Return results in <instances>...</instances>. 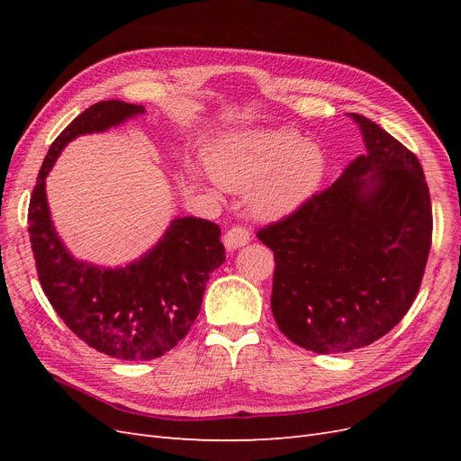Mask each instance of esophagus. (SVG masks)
<instances>
[{"instance_id": "34e87169", "label": "esophagus", "mask_w": 461, "mask_h": 461, "mask_svg": "<svg viewBox=\"0 0 461 461\" xmlns=\"http://www.w3.org/2000/svg\"><path fill=\"white\" fill-rule=\"evenodd\" d=\"M222 242H225V248L229 249V252H232V249H239L249 242V230L246 227L236 225L227 230Z\"/></svg>"}]
</instances>
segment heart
Returning a JSON list of instances; mask_svg holds the SVG:
<instances>
[{"label": "heart", "mask_w": 461, "mask_h": 461, "mask_svg": "<svg viewBox=\"0 0 461 461\" xmlns=\"http://www.w3.org/2000/svg\"><path fill=\"white\" fill-rule=\"evenodd\" d=\"M290 132H258L239 136L219 148L212 159L215 183L230 192L249 194L254 215L275 219L298 209L317 188L323 159Z\"/></svg>", "instance_id": "heart-1"}]
</instances>
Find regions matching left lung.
<instances>
[{
	"mask_svg": "<svg viewBox=\"0 0 461 461\" xmlns=\"http://www.w3.org/2000/svg\"><path fill=\"white\" fill-rule=\"evenodd\" d=\"M366 153L296 212L258 230L275 252L271 310L292 342L344 354L394 329L420 292L432 209L420 159L350 113Z\"/></svg>",
	"mask_w": 461,
	"mask_h": 461,
	"instance_id": "obj_1",
	"label": "left lung"
}]
</instances>
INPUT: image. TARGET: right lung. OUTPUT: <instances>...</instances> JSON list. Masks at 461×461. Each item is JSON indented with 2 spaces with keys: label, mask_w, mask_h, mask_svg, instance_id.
I'll list each match as a JSON object with an SVG mask.
<instances>
[{
  "label": "right lung",
  "mask_w": 461,
  "mask_h": 461,
  "mask_svg": "<svg viewBox=\"0 0 461 461\" xmlns=\"http://www.w3.org/2000/svg\"><path fill=\"white\" fill-rule=\"evenodd\" d=\"M140 113L142 105L119 100L82 111L51 144L29 207L36 271L53 310L94 350L127 361L161 357L186 337L200 313L209 275L225 261L221 229L196 217L175 219L144 258L117 269L75 259L55 232L46 176L65 144Z\"/></svg>",
  "instance_id": "obj_1"
}]
</instances>
